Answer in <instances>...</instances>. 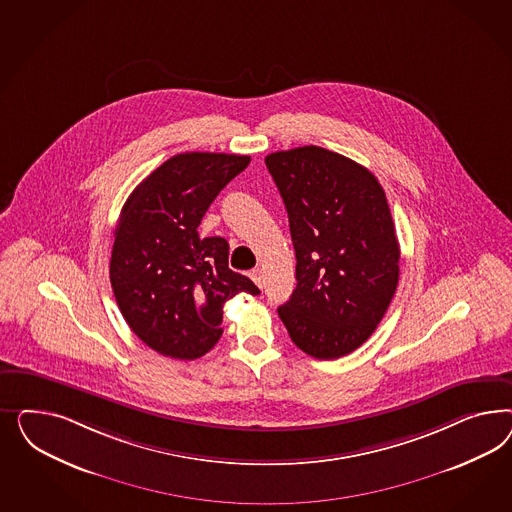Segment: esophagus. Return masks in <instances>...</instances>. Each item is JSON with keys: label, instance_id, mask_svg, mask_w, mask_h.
Listing matches in <instances>:
<instances>
[{"label": "esophagus", "instance_id": "34e87169", "mask_svg": "<svg viewBox=\"0 0 512 512\" xmlns=\"http://www.w3.org/2000/svg\"><path fill=\"white\" fill-rule=\"evenodd\" d=\"M249 278L253 279L259 287H263L264 278H263V270L261 268H255V270H251L249 272Z\"/></svg>", "mask_w": 512, "mask_h": 512}]
</instances>
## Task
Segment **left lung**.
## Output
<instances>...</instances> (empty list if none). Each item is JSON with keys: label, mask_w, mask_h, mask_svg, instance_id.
I'll return each mask as SVG.
<instances>
[{"label": "left lung", "mask_w": 512, "mask_h": 512, "mask_svg": "<svg viewBox=\"0 0 512 512\" xmlns=\"http://www.w3.org/2000/svg\"><path fill=\"white\" fill-rule=\"evenodd\" d=\"M264 163L296 253V289L279 319L310 357H345L372 336L398 287L400 244L385 191L366 167L319 146Z\"/></svg>", "instance_id": "8db88e82"}]
</instances>
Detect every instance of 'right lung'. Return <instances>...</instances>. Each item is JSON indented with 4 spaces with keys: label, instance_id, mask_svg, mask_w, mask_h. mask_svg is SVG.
<instances>
[{
    "label": "right lung",
    "instance_id": "add662e5",
    "mask_svg": "<svg viewBox=\"0 0 512 512\" xmlns=\"http://www.w3.org/2000/svg\"><path fill=\"white\" fill-rule=\"evenodd\" d=\"M249 155L186 152L133 189L114 231L110 283L129 328L163 357L195 360L223 334V306L259 295L229 268V242L201 238L199 225Z\"/></svg>",
    "mask_w": 512,
    "mask_h": 512
}]
</instances>
